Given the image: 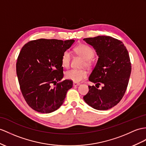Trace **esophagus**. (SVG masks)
Returning <instances> with one entry per match:
<instances>
[{
    "mask_svg": "<svg viewBox=\"0 0 146 146\" xmlns=\"http://www.w3.org/2000/svg\"><path fill=\"white\" fill-rule=\"evenodd\" d=\"M80 85V83H78V82H73V86L74 87H76L78 86V85Z\"/></svg>",
    "mask_w": 146,
    "mask_h": 146,
    "instance_id": "1",
    "label": "esophagus"
}]
</instances>
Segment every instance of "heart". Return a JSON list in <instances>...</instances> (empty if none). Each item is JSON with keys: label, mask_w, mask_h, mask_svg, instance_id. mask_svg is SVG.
Masks as SVG:
<instances>
[{"label": "heart", "mask_w": 146, "mask_h": 146, "mask_svg": "<svg viewBox=\"0 0 146 146\" xmlns=\"http://www.w3.org/2000/svg\"><path fill=\"white\" fill-rule=\"evenodd\" d=\"M75 51L78 54L82 57L85 59V62L87 66L90 65V60L94 58L95 52L94 49L89 46L85 44H80L77 46L75 48ZM71 59L70 52L69 50H66L63 52L61 61L64 67H68L70 64ZM87 72L85 70L70 69L67 70L65 74L66 78L67 79L72 80L74 82H79L87 77Z\"/></svg>", "instance_id": "1"}]
</instances>
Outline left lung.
<instances>
[{"mask_svg": "<svg viewBox=\"0 0 146 146\" xmlns=\"http://www.w3.org/2000/svg\"><path fill=\"white\" fill-rule=\"evenodd\" d=\"M84 40L98 56L88 79L98 88L103 85L100 89L88 86L89 91L84 100L94 109H110L121 100L129 82L131 64L128 51L123 42L111 36H98Z\"/></svg>", "mask_w": 146, "mask_h": 146, "instance_id": "8db88e82", "label": "left lung"}]
</instances>
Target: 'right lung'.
Wrapping results in <instances>:
<instances>
[{
  "instance_id": "obj_1",
  "label": "right lung",
  "mask_w": 146,
  "mask_h": 146,
  "mask_svg": "<svg viewBox=\"0 0 146 146\" xmlns=\"http://www.w3.org/2000/svg\"><path fill=\"white\" fill-rule=\"evenodd\" d=\"M74 40L39 39L21 49L16 64L20 90L28 105L35 111L49 113L61 106L72 82L64 80L61 58ZM55 86L52 87V84Z\"/></svg>"
}]
</instances>
